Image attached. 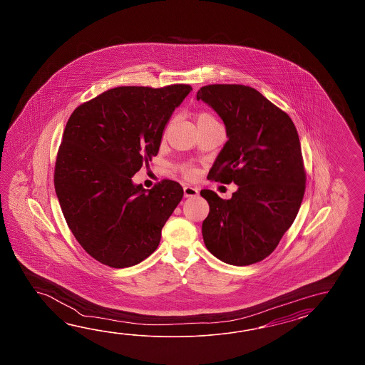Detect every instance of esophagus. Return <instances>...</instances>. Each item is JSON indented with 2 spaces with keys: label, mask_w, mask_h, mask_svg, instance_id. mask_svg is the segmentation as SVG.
Wrapping results in <instances>:
<instances>
[{
  "label": "esophagus",
  "mask_w": 365,
  "mask_h": 365,
  "mask_svg": "<svg viewBox=\"0 0 365 365\" xmlns=\"http://www.w3.org/2000/svg\"><path fill=\"white\" fill-rule=\"evenodd\" d=\"M198 189L193 187V186L186 185L184 186V195L186 198H190V197H197L198 195Z\"/></svg>",
  "instance_id": "34e87169"
}]
</instances>
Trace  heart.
<instances>
[{
	"label": "heart",
	"instance_id": "heart-1",
	"mask_svg": "<svg viewBox=\"0 0 365 365\" xmlns=\"http://www.w3.org/2000/svg\"><path fill=\"white\" fill-rule=\"evenodd\" d=\"M212 121H217L215 117L212 116L209 112H201L197 115V124H202V123H212ZM184 176L187 179H193L195 176V171L190 167H184Z\"/></svg>",
	"mask_w": 365,
	"mask_h": 365
}]
</instances>
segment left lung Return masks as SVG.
<instances>
[{"mask_svg": "<svg viewBox=\"0 0 365 365\" xmlns=\"http://www.w3.org/2000/svg\"><path fill=\"white\" fill-rule=\"evenodd\" d=\"M197 101L217 112L228 137L207 179L239 186L231 200L201 190L210 206L205 245L225 264H256L278 247L303 201L299 134L284 110L249 86H203Z\"/></svg>", "mask_w": 365, "mask_h": 365, "instance_id": "1", "label": "left lung"}]
</instances>
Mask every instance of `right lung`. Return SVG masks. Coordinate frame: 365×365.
<instances>
[{"label":"right lung","mask_w":365,"mask_h":365,"mask_svg":"<svg viewBox=\"0 0 365 365\" xmlns=\"http://www.w3.org/2000/svg\"><path fill=\"white\" fill-rule=\"evenodd\" d=\"M192 91L120 86L74 109L55 165V189L70 231L90 256L115 269L155 252L162 228L179 205V182L151 189L132 178L158 155L172 112Z\"/></svg>","instance_id":"obj_1"}]
</instances>
